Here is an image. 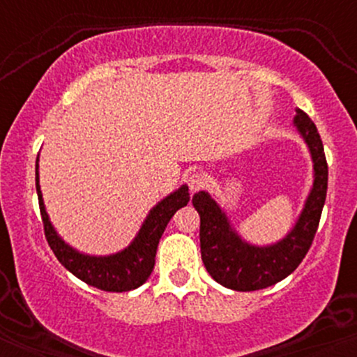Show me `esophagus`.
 Returning a JSON list of instances; mask_svg holds the SVG:
<instances>
[{"label": "esophagus", "instance_id": "1", "mask_svg": "<svg viewBox=\"0 0 357 357\" xmlns=\"http://www.w3.org/2000/svg\"><path fill=\"white\" fill-rule=\"evenodd\" d=\"M204 184H206V178H204V174L199 173V171H195V173H191L190 178H188V186H190L191 191L202 190Z\"/></svg>", "mask_w": 357, "mask_h": 357}]
</instances>
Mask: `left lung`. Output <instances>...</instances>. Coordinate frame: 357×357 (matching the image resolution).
<instances>
[{
    "instance_id": "obj_1",
    "label": "left lung",
    "mask_w": 357,
    "mask_h": 357,
    "mask_svg": "<svg viewBox=\"0 0 357 357\" xmlns=\"http://www.w3.org/2000/svg\"><path fill=\"white\" fill-rule=\"evenodd\" d=\"M296 126L309 146L314 161V186L294 230L270 247H253L233 231L225 213L208 192L192 196L199 213L202 260L218 284L238 292H252L275 285L296 270L312 245L327 192V161L317 127L298 109Z\"/></svg>"
}]
</instances>
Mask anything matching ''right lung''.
Masks as SVG:
<instances>
[{
  "instance_id": "right-lung-1",
  "label": "right lung",
  "mask_w": 357,
  "mask_h": 357,
  "mask_svg": "<svg viewBox=\"0 0 357 357\" xmlns=\"http://www.w3.org/2000/svg\"><path fill=\"white\" fill-rule=\"evenodd\" d=\"M36 192H38L40 213H42L45 238L50 245L52 252L59 258L68 272L87 285L105 292H127L141 287L149 278L154 268V258L158 243L165 233L167 223L179 208L190 202L188 186H181L178 191L162 199L153 208L147 216L136 240L121 253L110 257H89L75 252L53 230L47 211H45L42 191L38 184V158H36Z\"/></svg>"
}]
</instances>
